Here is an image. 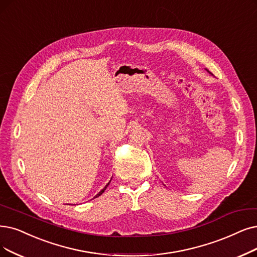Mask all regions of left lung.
I'll return each mask as SVG.
<instances>
[{
    "mask_svg": "<svg viewBox=\"0 0 257 257\" xmlns=\"http://www.w3.org/2000/svg\"><path fill=\"white\" fill-rule=\"evenodd\" d=\"M207 70H208V69H207ZM208 73H210V71H209V70H208Z\"/></svg>",
    "mask_w": 257,
    "mask_h": 257,
    "instance_id": "8db88e82",
    "label": "left lung"
}]
</instances>
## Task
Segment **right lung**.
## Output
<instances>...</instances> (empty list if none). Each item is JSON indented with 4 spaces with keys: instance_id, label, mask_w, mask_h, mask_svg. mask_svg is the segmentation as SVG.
<instances>
[{
    "instance_id": "add662e5",
    "label": "right lung",
    "mask_w": 257,
    "mask_h": 257,
    "mask_svg": "<svg viewBox=\"0 0 257 257\" xmlns=\"http://www.w3.org/2000/svg\"><path fill=\"white\" fill-rule=\"evenodd\" d=\"M110 180H111V179H110ZM110 180H109V182H110ZM109 182H108V183H107V184H106V186H105V187H104V188H103V189H102V190H101V191H100V192H99V193H98V194H97V195H96V196H95V197H94V198H97V197H99V196H100V195H101V194H102V193H103V192H104V191H105V190H106V188H107V186H108V184H109Z\"/></svg>"
}]
</instances>
